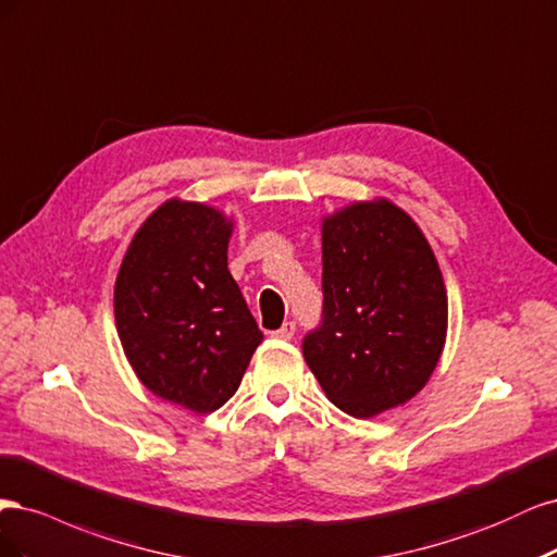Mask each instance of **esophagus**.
I'll return each instance as SVG.
<instances>
[{"label": "esophagus", "mask_w": 557, "mask_h": 557, "mask_svg": "<svg viewBox=\"0 0 557 557\" xmlns=\"http://www.w3.org/2000/svg\"><path fill=\"white\" fill-rule=\"evenodd\" d=\"M294 333H296V324H294V321H284V324H282L277 331H273L271 335L277 337V339H292Z\"/></svg>", "instance_id": "obj_1"}]
</instances>
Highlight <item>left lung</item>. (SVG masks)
I'll return each mask as SVG.
<instances>
[{
	"label": "left lung",
	"mask_w": 557,
	"mask_h": 557,
	"mask_svg": "<svg viewBox=\"0 0 557 557\" xmlns=\"http://www.w3.org/2000/svg\"><path fill=\"white\" fill-rule=\"evenodd\" d=\"M321 261L324 312L302 337L305 361L349 417L405 405L433 374L448 319L421 228L386 199L351 203L321 224Z\"/></svg>",
	"instance_id": "8db88e82"
}]
</instances>
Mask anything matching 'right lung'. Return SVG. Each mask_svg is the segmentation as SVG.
<instances>
[{
  "label": "right lung",
  "mask_w": 557,
  "mask_h": 557,
  "mask_svg": "<svg viewBox=\"0 0 557 557\" xmlns=\"http://www.w3.org/2000/svg\"><path fill=\"white\" fill-rule=\"evenodd\" d=\"M231 220L171 199L143 222L115 280L127 361L154 396L196 414L238 391L263 333L228 273Z\"/></svg>",
  "instance_id": "1"
}]
</instances>
